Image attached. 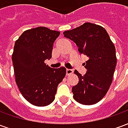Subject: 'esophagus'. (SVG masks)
Instances as JSON below:
<instances>
[{"label":"esophagus","instance_id":"obj_1","mask_svg":"<svg viewBox=\"0 0 128 128\" xmlns=\"http://www.w3.org/2000/svg\"><path fill=\"white\" fill-rule=\"evenodd\" d=\"M72 72H73V70L72 69H68V68L66 69V75H71Z\"/></svg>","mask_w":128,"mask_h":128}]
</instances>
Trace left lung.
<instances>
[{
    "mask_svg": "<svg viewBox=\"0 0 128 128\" xmlns=\"http://www.w3.org/2000/svg\"><path fill=\"white\" fill-rule=\"evenodd\" d=\"M63 34L75 42L80 54L88 58L85 75L74 71L79 82L72 88L73 98L81 104H96L107 93L112 82L116 64L115 46L104 27L90 22Z\"/></svg>",
    "mask_w": 128,
    "mask_h": 128,
    "instance_id": "obj_1",
    "label": "left lung"
}]
</instances>
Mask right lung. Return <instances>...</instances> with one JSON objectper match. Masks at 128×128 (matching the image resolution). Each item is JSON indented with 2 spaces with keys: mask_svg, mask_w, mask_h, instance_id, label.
Instances as JSON below:
<instances>
[{
  "mask_svg": "<svg viewBox=\"0 0 128 128\" xmlns=\"http://www.w3.org/2000/svg\"><path fill=\"white\" fill-rule=\"evenodd\" d=\"M60 32L44 26L24 32L15 42L12 62L16 82L26 101L46 106L54 101L66 68H52L44 61L52 57L53 43Z\"/></svg>",
  "mask_w": 128,
  "mask_h": 128,
  "instance_id": "add662e5",
  "label": "right lung"
}]
</instances>
